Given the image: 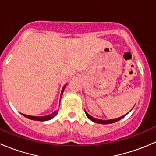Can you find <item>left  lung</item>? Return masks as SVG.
<instances>
[{
  "instance_id": "8db88e82",
  "label": "left lung",
  "mask_w": 156,
  "mask_h": 156,
  "mask_svg": "<svg viewBox=\"0 0 156 156\" xmlns=\"http://www.w3.org/2000/svg\"><path fill=\"white\" fill-rule=\"evenodd\" d=\"M85 114L86 115H87V117L88 119H90V120H91L92 122H95V123H98V124H103V125H107V124H112V123H114V122H118V121L121 120L122 119H123L124 117H125L126 115H125L122 116V117H119L118 118V119H109V120H101V119H96V118H94L93 116L90 115L87 112L85 111Z\"/></svg>"
}]
</instances>
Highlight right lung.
Returning <instances> with one entry per match:
<instances>
[{
	"mask_svg": "<svg viewBox=\"0 0 156 156\" xmlns=\"http://www.w3.org/2000/svg\"><path fill=\"white\" fill-rule=\"evenodd\" d=\"M66 87V85L63 87V88H62V92H61V94H60V97H62V94H63V91H64V90H65ZM57 112H58V110L57 111L53 112L52 114L48 115H45V116H31V115H25V114H22V115H23V116H25V117L27 118V119H31V120L39 121V122H45V121H48V120H50V119H53L54 116L56 115Z\"/></svg>",
	"mask_w": 156,
	"mask_h": 156,
	"instance_id": "add662e5",
	"label": "right lung"
}]
</instances>
